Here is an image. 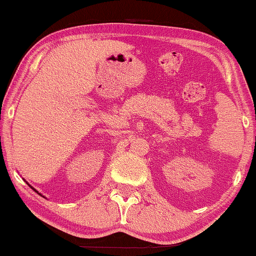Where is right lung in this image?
<instances>
[{
    "instance_id": "obj_1",
    "label": "right lung",
    "mask_w": 256,
    "mask_h": 256,
    "mask_svg": "<svg viewBox=\"0 0 256 256\" xmlns=\"http://www.w3.org/2000/svg\"><path fill=\"white\" fill-rule=\"evenodd\" d=\"M31 188H32V187H31ZM34 190H36V189H34Z\"/></svg>"
}]
</instances>
